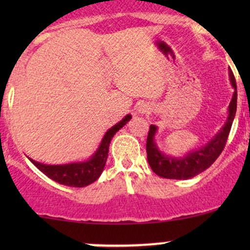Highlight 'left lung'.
Returning a JSON list of instances; mask_svg holds the SVG:
<instances>
[{
    "instance_id": "1",
    "label": "left lung",
    "mask_w": 250,
    "mask_h": 250,
    "mask_svg": "<svg viewBox=\"0 0 250 250\" xmlns=\"http://www.w3.org/2000/svg\"><path fill=\"white\" fill-rule=\"evenodd\" d=\"M229 77H230V83L235 91L231 97V101L229 103L228 117H227L225 125L220 129L219 133L215 134L213 139L203 147L189 151L182 157H174L170 155L163 154L155 142V134L157 131V127L150 125L146 149H147L148 163L155 174L165 177V179L188 180L205 171L216 161V159L225 148L235 114H236V82H235L234 74L231 70H229Z\"/></svg>"
}]
</instances>
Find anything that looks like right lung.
<instances>
[{"label":"right lung","instance_id":"right-lung-1","mask_svg":"<svg viewBox=\"0 0 250 250\" xmlns=\"http://www.w3.org/2000/svg\"><path fill=\"white\" fill-rule=\"evenodd\" d=\"M131 119L130 114L125 115L119 123L108 129L107 133L103 136L101 143L96 151L89 157L88 160L81 162H71L65 163V165H44V163L37 162L33 159L30 160L34 165L36 166L43 174L47 175L60 185L69 186V187H85L101 176L103 169H104L105 162L108 159L109 145H110L111 139L114 137L117 131L121 129L123 125H127L129 120Z\"/></svg>","mask_w":250,"mask_h":250}]
</instances>
